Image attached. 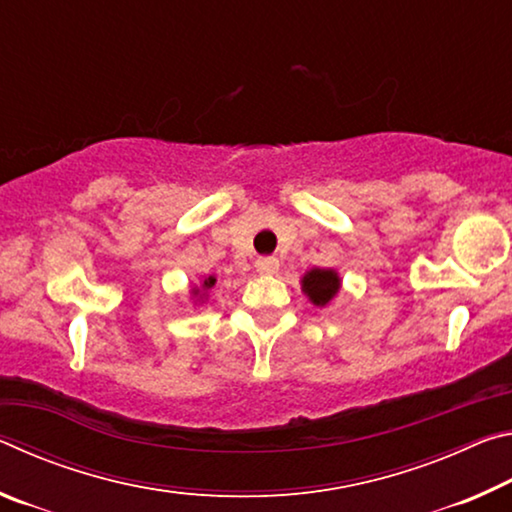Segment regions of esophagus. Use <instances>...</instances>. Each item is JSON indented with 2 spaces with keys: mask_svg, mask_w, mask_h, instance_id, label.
Wrapping results in <instances>:
<instances>
[{
  "mask_svg": "<svg viewBox=\"0 0 512 512\" xmlns=\"http://www.w3.org/2000/svg\"><path fill=\"white\" fill-rule=\"evenodd\" d=\"M255 268H257V273H262V275H275L277 271H280V262H277L275 257H259L255 262Z\"/></svg>",
  "mask_w": 512,
  "mask_h": 512,
  "instance_id": "obj_1",
  "label": "esophagus"
}]
</instances>
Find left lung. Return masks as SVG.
Instances as JSON below:
<instances>
[{"label":"left lung","instance_id":"left-lung-1","mask_svg":"<svg viewBox=\"0 0 512 512\" xmlns=\"http://www.w3.org/2000/svg\"><path fill=\"white\" fill-rule=\"evenodd\" d=\"M302 291L307 293L309 300L316 307H325L334 300L336 293L341 289V277L332 268H311L302 277Z\"/></svg>","mask_w":512,"mask_h":512}]
</instances>
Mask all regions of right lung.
Returning a JSON list of instances; mask_svg holds the SVG:
<instances>
[{"label":"right lung","instance_id":"right-lung-1","mask_svg":"<svg viewBox=\"0 0 512 512\" xmlns=\"http://www.w3.org/2000/svg\"><path fill=\"white\" fill-rule=\"evenodd\" d=\"M214 284H216V277L214 275H210V277H205V280H203V284H201V289H198V287H194L192 289V293H194V296H201V291L205 293V291H210L212 287H214Z\"/></svg>","mask_w":512,"mask_h":512}]
</instances>
